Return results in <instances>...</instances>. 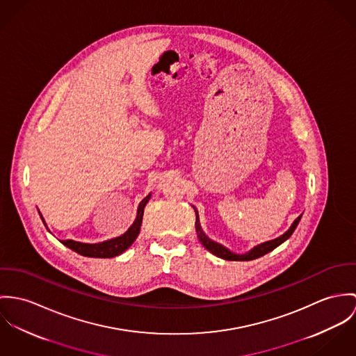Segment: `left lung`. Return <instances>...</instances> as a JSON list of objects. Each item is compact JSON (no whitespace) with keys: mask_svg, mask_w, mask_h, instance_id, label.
<instances>
[{"mask_svg":"<svg viewBox=\"0 0 356 356\" xmlns=\"http://www.w3.org/2000/svg\"><path fill=\"white\" fill-rule=\"evenodd\" d=\"M195 214H197L195 229H197L199 241H200V243L203 244V247H204L206 250H209L211 254H214V255L218 257V258L227 259V261H252V259H257V258H259V257H262V255H265V254L273 251L276 247H278L281 243H284L288 237L293 234V231L296 229V227H298V224H299V221H300V218H302V216H299V217L293 221V224L291 225V228H289L284 235L277 237L275 240H269V241H265V243H262V244H258V245H255L252 250H250V251L245 252V254H235V252H232L231 250H228L227 247L221 245L220 243H216V241H213L211 238H209V237L206 236L204 232H203L202 228H200V222H199L197 209H195Z\"/></svg>","mask_w":356,"mask_h":356,"instance_id":"left-lung-1","label":"left lung"}]
</instances>
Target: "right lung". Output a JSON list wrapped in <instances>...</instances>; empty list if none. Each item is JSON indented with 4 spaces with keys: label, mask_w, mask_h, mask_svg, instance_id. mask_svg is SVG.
<instances>
[{
    "label": "right lung",
    "mask_w": 356,
    "mask_h": 356,
    "mask_svg": "<svg viewBox=\"0 0 356 356\" xmlns=\"http://www.w3.org/2000/svg\"><path fill=\"white\" fill-rule=\"evenodd\" d=\"M152 194H149L147 197H143L142 202L139 203L138 207V214L136 218L134 221V224L129 227V229L119 237L102 241V243H95V244H88V243H80L75 240H61V243L64 245H67L68 248H71L72 251L78 252L83 257H91V258H113L116 255L122 254L139 235L140 232V225H142V218H143V211H145V206L147 204V202L150 200ZM40 218L44 224V220L40 214Z\"/></svg>",
    "instance_id": "1"
}]
</instances>
